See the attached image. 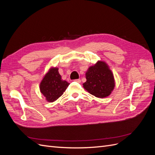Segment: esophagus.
Here are the masks:
<instances>
[{
	"mask_svg": "<svg viewBox=\"0 0 155 155\" xmlns=\"http://www.w3.org/2000/svg\"><path fill=\"white\" fill-rule=\"evenodd\" d=\"M74 81H76V82H77V83H81V79H75Z\"/></svg>",
	"mask_w": 155,
	"mask_h": 155,
	"instance_id": "1",
	"label": "esophagus"
}]
</instances>
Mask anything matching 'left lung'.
<instances>
[{
  "label": "left lung",
  "mask_w": 155,
  "mask_h": 155,
  "mask_svg": "<svg viewBox=\"0 0 155 155\" xmlns=\"http://www.w3.org/2000/svg\"><path fill=\"white\" fill-rule=\"evenodd\" d=\"M87 81L83 88L97 97L103 98L111 94L115 87V79L110 67L106 62L97 61L88 67L85 73Z\"/></svg>",
  "instance_id": "1"
}]
</instances>
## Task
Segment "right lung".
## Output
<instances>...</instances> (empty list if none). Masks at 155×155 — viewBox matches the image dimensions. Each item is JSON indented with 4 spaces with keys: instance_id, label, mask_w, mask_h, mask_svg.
Here are the masks:
<instances>
[{
    "instance_id": "add662e5",
    "label": "right lung",
    "mask_w": 155,
    "mask_h": 155,
    "mask_svg": "<svg viewBox=\"0 0 155 155\" xmlns=\"http://www.w3.org/2000/svg\"><path fill=\"white\" fill-rule=\"evenodd\" d=\"M58 70V67H50L40 83V92L48 102L57 100L70 85L67 81L61 79Z\"/></svg>"
}]
</instances>
